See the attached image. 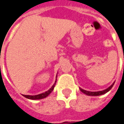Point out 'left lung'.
Listing matches in <instances>:
<instances>
[{
    "mask_svg": "<svg viewBox=\"0 0 124 124\" xmlns=\"http://www.w3.org/2000/svg\"><path fill=\"white\" fill-rule=\"evenodd\" d=\"M114 84V83L112 85H111V86H109V88H108L107 89L104 90H102V91L89 92V91H86V90H83V89H82V88H80V91L82 92H83L84 93H85V94L88 95V96H100V95L104 94V93H107L109 91V90L112 89V87H113Z\"/></svg>",
    "mask_w": 124,
    "mask_h": 124,
    "instance_id": "1",
    "label": "left lung"
}]
</instances>
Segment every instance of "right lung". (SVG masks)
<instances>
[{
    "instance_id": "obj_1",
    "label": "right lung",
    "mask_w": 124,
    "mask_h": 124,
    "mask_svg": "<svg viewBox=\"0 0 124 124\" xmlns=\"http://www.w3.org/2000/svg\"><path fill=\"white\" fill-rule=\"evenodd\" d=\"M56 78H57V76H56ZM56 81H55V83L54 84V85L52 86L51 88L49 89L48 91L45 92H44V93H40V94H38V95H35V96H30V95H23V96H24V97H25V98H26L31 99V100H40V99L44 98L47 97V96H48L50 93H51L53 91L54 86H55V84H56Z\"/></svg>"
}]
</instances>
